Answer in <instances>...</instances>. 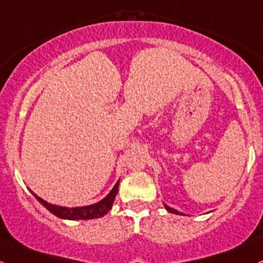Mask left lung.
<instances>
[{"label":"left lung","mask_w":263,"mask_h":263,"mask_svg":"<svg viewBox=\"0 0 263 263\" xmlns=\"http://www.w3.org/2000/svg\"><path fill=\"white\" fill-rule=\"evenodd\" d=\"M164 206H166V209L168 210L170 213H173V214H180V215H182V214H181L180 212H177V210H175V209H172V208H170V206H167V205H164Z\"/></svg>","instance_id":"8db88e82"}]
</instances>
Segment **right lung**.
Returning a JSON list of instances; mask_svg holds the SVG:
<instances>
[{
    "label": "right lung",
    "instance_id": "add662e5",
    "mask_svg": "<svg viewBox=\"0 0 263 263\" xmlns=\"http://www.w3.org/2000/svg\"><path fill=\"white\" fill-rule=\"evenodd\" d=\"M118 189H119V181L115 183L114 189L110 191V194L107 195L105 199H102L101 201L96 202L93 205H88V206H80V208H63V206H57V205H51L48 204L47 201H44L43 199H40L39 196L32 192L35 197H36L37 201L40 202L42 205H44L48 210L51 214H54L55 216L62 219H69V220H87V219H96V218H101L104 216L105 214L109 213V210L111 209L114 199H115L116 194H118Z\"/></svg>",
    "mask_w": 263,
    "mask_h": 263
}]
</instances>
